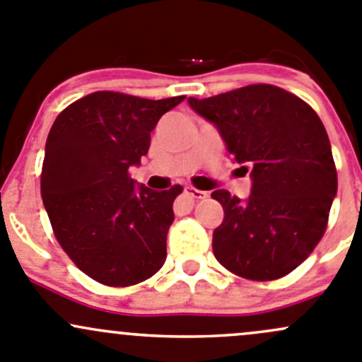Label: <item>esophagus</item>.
<instances>
[{"mask_svg":"<svg viewBox=\"0 0 362 362\" xmlns=\"http://www.w3.org/2000/svg\"><path fill=\"white\" fill-rule=\"evenodd\" d=\"M185 192H187V194L191 196V198H194V199L208 198V192L199 191V189H194V187H187V189H185Z\"/></svg>","mask_w":362,"mask_h":362,"instance_id":"esophagus-1","label":"esophagus"}]
</instances>
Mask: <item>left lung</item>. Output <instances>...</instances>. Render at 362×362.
Listing matches in <instances>:
<instances>
[{
    "instance_id": "8db88e82",
    "label": "left lung",
    "mask_w": 362,
    "mask_h": 362,
    "mask_svg": "<svg viewBox=\"0 0 362 362\" xmlns=\"http://www.w3.org/2000/svg\"><path fill=\"white\" fill-rule=\"evenodd\" d=\"M187 101L217 127L252 178L247 199L224 189L211 192L224 208L211 240L215 257L243 279L287 275L320 242L338 191L322 120L298 96L268 83Z\"/></svg>"
}]
</instances>
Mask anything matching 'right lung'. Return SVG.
<instances>
[{
    "instance_id": "right-lung-1",
    "label": "right lung",
    "mask_w": 362,
    "mask_h": 362,
    "mask_svg": "<svg viewBox=\"0 0 362 362\" xmlns=\"http://www.w3.org/2000/svg\"><path fill=\"white\" fill-rule=\"evenodd\" d=\"M185 96L145 100L98 90L57 115L45 144L42 199L54 235L96 282L127 287L166 261L180 185L154 191L129 177L160 117Z\"/></svg>"
}]
</instances>
